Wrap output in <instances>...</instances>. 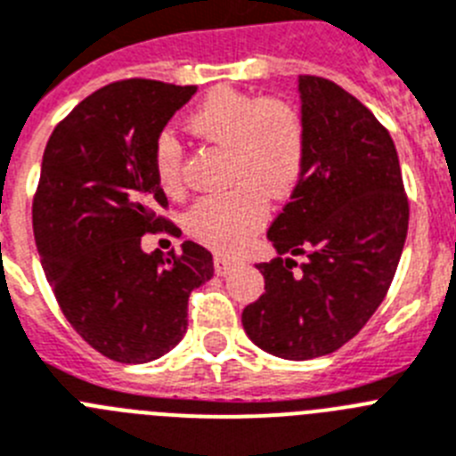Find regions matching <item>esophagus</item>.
Instances as JSON below:
<instances>
[{
  "label": "esophagus",
  "instance_id": "obj_1",
  "mask_svg": "<svg viewBox=\"0 0 456 456\" xmlns=\"http://www.w3.org/2000/svg\"><path fill=\"white\" fill-rule=\"evenodd\" d=\"M213 266H216L217 275H229V273L233 271V266H236V259H229V256L224 255H216L213 256Z\"/></svg>",
  "mask_w": 456,
  "mask_h": 456
}]
</instances>
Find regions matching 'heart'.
<instances>
[{
	"mask_svg": "<svg viewBox=\"0 0 456 456\" xmlns=\"http://www.w3.org/2000/svg\"><path fill=\"white\" fill-rule=\"evenodd\" d=\"M190 130L227 146V192L201 197L188 213L197 240L220 252L240 250L268 220V197L280 200L298 183L305 162V124L282 98L213 89L188 118ZM153 169L167 192L183 188V151L174 133L158 134Z\"/></svg>",
	"mask_w": 456,
	"mask_h": 456,
	"instance_id": "1",
	"label": "heart"
}]
</instances>
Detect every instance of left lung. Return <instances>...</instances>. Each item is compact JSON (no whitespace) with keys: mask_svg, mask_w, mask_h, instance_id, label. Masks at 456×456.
I'll return each mask as SVG.
<instances>
[{"mask_svg":"<svg viewBox=\"0 0 456 456\" xmlns=\"http://www.w3.org/2000/svg\"><path fill=\"white\" fill-rule=\"evenodd\" d=\"M298 91L303 174L268 229L277 256L256 264L266 291L243 310L248 338L284 360L328 355L358 335L386 298L409 232L390 133L326 77L300 75Z\"/></svg>","mask_w":456,"mask_h":456,"instance_id":"1","label":"left lung"}]
</instances>
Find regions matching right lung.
<instances>
[{
    "mask_svg": "<svg viewBox=\"0 0 456 456\" xmlns=\"http://www.w3.org/2000/svg\"><path fill=\"white\" fill-rule=\"evenodd\" d=\"M197 86L121 80L94 91L47 140L34 197V239L70 326L98 354L140 365L172 351L188 328L190 291L213 277V256L142 250L149 232L179 233L158 216L167 197L153 146Z\"/></svg>",
    "mask_w": 456,
    "mask_h": 456,
    "instance_id": "1",
    "label": "right lung"
}]
</instances>
